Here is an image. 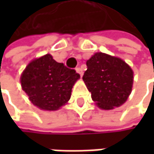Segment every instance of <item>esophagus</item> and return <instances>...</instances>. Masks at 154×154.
Returning a JSON list of instances; mask_svg holds the SVG:
<instances>
[{
    "label": "esophagus",
    "instance_id": "obj_1",
    "mask_svg": "<svg viewBox=\"0 0 154 154\" xmlns=\"http://www.w3.org/2000/svg\"><path fill=\"white\" fill-rule=\"evenodd\" d=\"M76 71H77V73H78L81 77H82V75H83V70H82V69H81V68H79V67L77 68V69H76Z\"/></svg>",
    "mask_w": 154,
    "mask_h": 154
}]
</instances>
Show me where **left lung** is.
I'll return each instance as SVG.
<instances>
[{
	"instance_id": "8db88e82",
	"label": "left lung",
	"mask_w": 154,
	"mask_h": 154,
	"mask_svg": "<svg viewBox=\"0 0 154 154\" xmlns=\"http://www.w3.org/2000/svg\"><path fill=\"white\" fill-rule=\"evenodd\" d=\"M86 66L83 80L100 109H112L128 100L132 91L134 73L123 60L96 52L86 61Z\"/></svg>"
}]
</instances>
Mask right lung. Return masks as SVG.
Returning a JSON list of instances; mask_svg holds the SVG:
<instances>
[{
	"label": "right lung",
	"mask_w": 154,
	"mask_h": 154,
	"mask_svg": "<svg viewBox=\"0 0 154 154\" xmlns=\"http://www.w3.org/2000/svg\"><path fill=\"white\" fill-rule=\"evenodd\" d=\"M80 75L52 59L51 54L33 60L25 69L20 83L31 103L41 109L57 110L70 99Z\"/></svg>",
	"instance_id": "1"
}]
</instances>
